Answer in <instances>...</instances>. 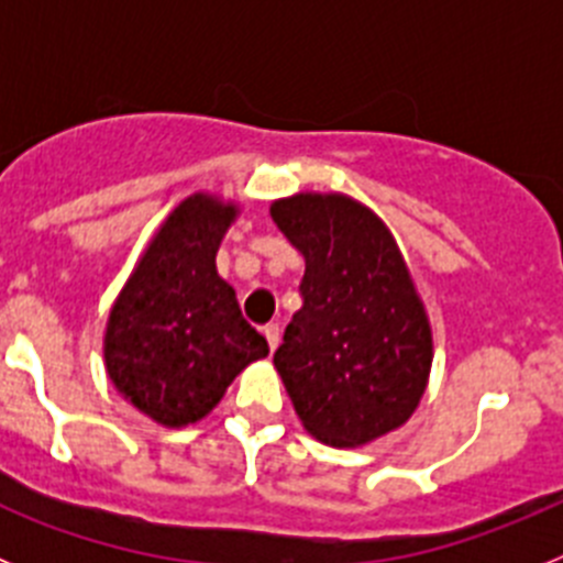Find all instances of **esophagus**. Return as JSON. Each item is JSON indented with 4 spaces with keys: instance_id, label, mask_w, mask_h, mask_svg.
<instances>
[{
    "instance_id": "1",
    "label": "esophagus",
    "mask_w": 563,
    "mask_h": 563,
    "mask_svg": "<svg viewBox=\"0 0 563 563\" xmlns=\"http://www.w3.org/2000/svg\"><path fill=\"white\" fill-rule=\"evenodd\" d=\"M262 335L267 338V346H271V350H276L278 341H282V330H278V324L262 327Z\"/></svg>"
}]
</instances>
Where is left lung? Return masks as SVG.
I'll use <instances>...</instances> for the list:
<instances>
[{
	"label": "left lung",
	"instance_id": "left-lung-1",
	"mask_svg": "<svg viewBox=\"0 0 563 563\" xmlns=\"http://www.w3.org/2000/svg\"><path fill=\"white\" fill-rule=\"evenodd\" d=\"M271 217L305 256V305L273 355L298 420L332 449L400 429L434 350L391 231L346 194H296L273 202Z\"/></svg>",
	"mask_w": 563,
	"mask_h": 563
}]
</instances>
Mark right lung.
Here are the masks:
<instances>
[{"instance_id":"obj_1","label":"right lung","mask_w":563,"mask_h":563,"mask_svg":"<svg viewBox=\"0 0 563 563\" xmlns=\"http://www.w3.org/2000/svg\"><path fill=\"white\" fill-rule=\"evenodd\" d=\"M236 213L233 202L211 194L183 200L109 312V380L134 409L168 429L202 420L233 377L271 352L217 273V251Z\"/></svg>"}]
</instances>
